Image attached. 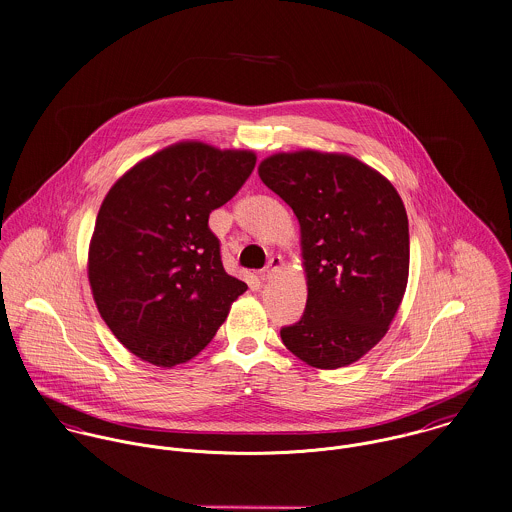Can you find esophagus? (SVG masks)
Segmentation results:
<instances>
[{"instance_id": "34e87169", "label": "esophagus", "mask_w": 512, "mask_h": 512, "mask_svg": "<svg viewBox=\"0 0 512 512\" xmlns=\"http://www.w3.org/2000/svg\"><path fill=\"white\" fill-rule=\"evenodd\" d=\"M281 269H283V257L281 255H273L269 259L267 267L263 269V279H273Z\"/></svg>"}]
</instances>
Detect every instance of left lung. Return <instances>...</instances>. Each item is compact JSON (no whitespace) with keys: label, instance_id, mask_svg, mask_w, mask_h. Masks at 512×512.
<instances>
[{"label":"left lung","instance_id":"8db88e82","mask_svg":"<svg viewBox=\"0 0 512 512\" xmlns=\"http://www.w3.org/2000/svg\"><path fill=\"white\" fill-rule=\"evenodd\" d=\"M259 178L301 225L307 308L281 328L283 344L312 368L360 360L388 332L409 273L408 213L396 188L346 154L281 152Z\"/></svg>","mask_w":512,"mask_h":512}]
</instances>
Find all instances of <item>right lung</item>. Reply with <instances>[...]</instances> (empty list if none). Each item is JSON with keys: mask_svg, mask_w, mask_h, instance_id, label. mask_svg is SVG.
Masks as SVG:
<instances>
[{"mask_svg": "<svg viewBox=\"0 0 512 512\" xmlns=\"http://www.w3.org/2000/svg\"><path fill=\"white\" fill-rule=\"evenodd\" d=\"M255 162L249 150L178 142L108 190L89 283L106 326L140 360L162 368L192 360L247 291L225 273L207 219L241 190Z\"/></svg>", "mask_w": 512, "mask_h": 512, "instance_id": "add662e5", "label": "right lung"}]
</instances>
